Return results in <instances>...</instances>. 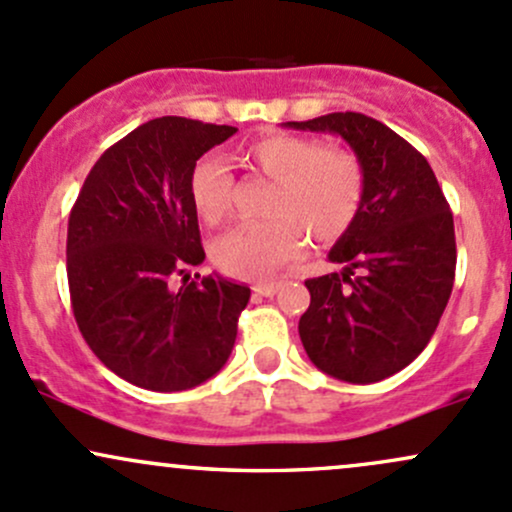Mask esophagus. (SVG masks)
<instances>
[{"label": "esophagus", "instance_id": "obj_1", "mask_svg": "<svg viewBox=\"0 0 512 512\" xmlns=\"http://www.w3.org/2000/svg\"><path fill=\"white\" fill-rule=\"evenodd\" d=\"M280 288H283L280 280H271V283H256L251 290H254V295H261V298H271V295H276Z\"/></svg>", "mask_w": 512, "mask_h": 512}]
</instances>
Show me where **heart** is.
<instances>
[{"instance_id": "obj_1", "label": "heart", "mask_w": 512, "mask_h": 512, "mask_svg": "<svg viewBox=\"0 0 512 512\" xmlns=\"http://www.w3.org/2000/svg\"><path fill=\"white\" fill-rule=\"evenodd\" d=\"M246 166L276 180L266 222L236 224L212 244V263L232 278H266L293 261L302 229L317 241H334L351 229L364 205V170L344 148H322L310 136L263 134L241 148ZM190 202L214 227L232 207L234 178L227 163L205 156L192 166Z\"/></svg>"}]
</instances>
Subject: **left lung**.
<instances>
[{
	"label": "left lung",
	"mask_w": 512,
	"mask_h": 512,
	"mask_svg": "<svg viewBox=\"0 0 512 512\" xmlns=\"http://www.w3.org/2000/svg\"><path fill=\"white\" fill-rule=\"evenodd\" d=\"M285 126L342 136L366 183L359 217L329 251L346 268L305 280L302 346L327 376L383 381L420 356L452 295V210L427 158L386 124L334 112Z\"/></svg>",
	"instance_id": "left-lung-1"
}]
</instances>
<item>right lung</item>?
<instances>
[{
  "label": "right lung",
  "mask_w": 512,
  "mask_h": 512,
  "mask_svg": "<svg viewBox=\"0 0 512 512\" xmlns=\"http://www.w3.org/2000/svg\"><path fill=\"white\" fill-rule=\"evenodd\" d=\"M234 126L161 117L109 146L85 178L68 219V285L87 346L124 381L158 393L212 378L234 349L246 285L207 276L170 285L200 266L192 166Z\"/></svg>",
  "instance_id": "obj_1"
}]
</instances>
